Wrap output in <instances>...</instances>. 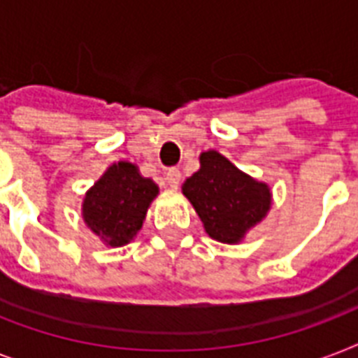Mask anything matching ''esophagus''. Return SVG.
<instances>
[{"instance_id":"34e87169","label":"esophagus","mask_w":358,"mask_h":358,"mask_svg":"<svg viewBox=\"0 0 358 358\" xmlns=\"http://www.w3.org/2000/svg\"><path fill=\"white\" fill-rule=\"evenodd\" d=\"M165 180H167V184L173 187V189H176L180 185V180H182V173H180L178 169H171V171H167V174H165Z\"/></svg>"}]
</instances>
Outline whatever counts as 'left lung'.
Masks as SVG:
<instances>
[{
    "label": "left lung",
    "mask_w": 358,
    "mask_h": 358,
    "mask_svg": "<svg viewBox=\"0 0 358 358\" xmlns=\"http://www.w3.org/2000/svg\"><path fill=\"white\" fill-rule=\"evenodd\" d=\"M182 193L206 234L221 243H239L271 208L269 185L241 173L217 150L202 152L201 169L185 180Z\"/></svg>",
    "instance_id": "obj_1"
}]
</instances>
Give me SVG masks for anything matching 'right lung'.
<instances>
[{
	"mask_svg": "<svg viewBox=\"0 0 358 358\" xmlns=\"http://www.w3.org/2000/svg\"><path fill=\"white\" fill-rule=\"evenodd\" d=\"M157 193V185L141 176L134 163H113L85 193L83 221L106 245L122 247L141 230Z\"/></svg>",
	"mask_w": 358,
	"mask_h": 358,
	"instance_id": "1",
	"label": "right lung"
}]
</instances>
